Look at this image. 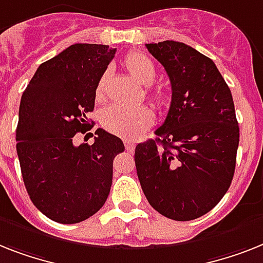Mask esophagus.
Segmentation results:
<instances>
[{"label":"esophagus","mask_w":263,"mask_h":263,"mask_svg":"<svg viewBox=\"0 0 263 263\" xmlns=\"http://www.w3.org/2000/svg\"><path fill=\"white\" fill-rule=\"evenodd\" d=\"M123 144H125V147H126V151H129V152H133L134 147H136V145H134L133 142H132V141H129V140L123 141Z\"/></svg>","instance_id":"obj_1"}]
</instances>
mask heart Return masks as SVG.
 <instances>
[{
  "label": "heart",
  "instance_id": "heart-1",
  "mask_svg": "<svg viewBox=\"0 0 263 263\" xmlns=\"http://www.w3.org/2000/svg\"><path fill=\"white\" fill-rule=\"evenodd\" d=\"M125 68L134 79L141 84H151L157 77L155 63L142 53H129L125 58ZM107 75H102L95 88V98L103 101L106 98ZM149 95L156 105L164 106L168 102V97L161 88H149ZM155 114L147 106H110L102 116V123L106 130L126 140H136L145 133V130L153 125Z\"/></svg>",
  "mask_w": 263,
  "mask_h": 263
}]
</instances>
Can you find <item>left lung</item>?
I'll use <instances>...</instances> for the list:
<instances>
[{
	"mask_svg": "<svg viewBox=\"0 0 263 263\" xmlns=\"http://www.w3.org/2000/svg\"><path fill=\"white\" fill-rule=\"evenodd\" d=\"M146 48L168 73L172 101L157 138L136 146L137 175L156 211L194 220L233 181L239 145L233 95L215 63L190 45L166 40Z\"/></svg>",
	"mask_w": 263,
	"mask_h": 263,
	"instance_id": "8db88e82",
	"label": "left lung"
}]
</instances>
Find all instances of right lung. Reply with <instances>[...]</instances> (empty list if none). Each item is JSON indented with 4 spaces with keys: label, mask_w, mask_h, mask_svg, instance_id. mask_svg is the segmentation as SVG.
I'll return each mask as SVG.
<instances>
[{
    "label": "right lung",
    "mask_w": 263,
    "mask_h": 263,
    "mask_svg": "<svg viewBox=\"0 0 263 263\" xmlns=\"http://www.w3.org/2000/svg\"><path fill=\"white\" fill-rule=\"evenodd\" d=\"M116 48L73 44L34 72L21 97L17 156L30 200L53 222H83L103 207L112 183L114 157L125 151L117 136L97 129L94 144L75 146L91 130L95 88Z\"/></svg>",
    "instance_id": "obj_1"
}]
</instances>
